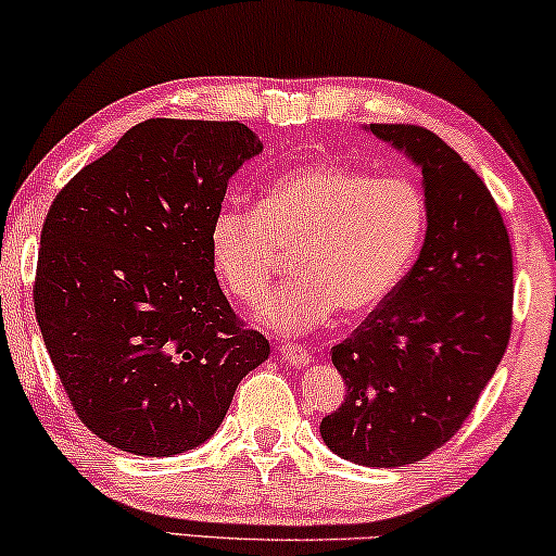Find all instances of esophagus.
Returning <instances> with one entry per match:
<instances>
[{
  "instance_id": "obj_1",
  "label": "esophagus",
  "mask_w": 556,
  "mask_h": 556,
  "mask_svg": "<svg viewBox=\"0 0 556 556\" xmlns=\"http://www.w3.org/2000/svg\"><path fill=\"white\" fill-rule=\"evenodd\" d=\"M278 354L283 356L288 364H293V367H306L308 359H311L308 349L301 346V344H283L278 349Z\"/></svg>"
}]
</instances>
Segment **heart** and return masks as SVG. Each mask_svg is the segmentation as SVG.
<instances>
[{
  "mask_svg": "<svg viewBox=\"0 0 556 556\" xmlns=\"http://www.w3.org/2000/svg\"><path fill=\"white\" fill-rule=\"evenodd\" d=\"M425 225L428 204L409 179L314 162L270 179L255 210H217L210 257L225 291L253 303L293 253L295 278L265 295L255 318L301 333L339 308L356 318L382 306L407 276Z\"/></svg>",
  "mask_w": 556,
  "mask_h": 556,
  "instance_id": "heart-1",
  "label": "heart"
}]
</instances>
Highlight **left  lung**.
<instances>
[{
	"instance_id": "8db88e82",
	"label": "left lung",
	"mask_w": 556,
	"mask_h": 556,
	"mask_svg": "<svg viewBox=\"0 0 556 556\" xmlns=\"http://www.w3.org/2000/svg\"><path fill=\"white\" fill-rule=\"evenodd\" d=\"M422 169L428 230L413 270L331 349L346 394L321 420L339 458L397 468L445 445L511 337L514 255L483 179L422 126L369 124Z\"/></svg>"
}]
</instances>
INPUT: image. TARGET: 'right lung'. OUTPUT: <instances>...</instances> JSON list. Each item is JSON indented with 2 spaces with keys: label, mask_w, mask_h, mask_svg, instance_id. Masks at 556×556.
<instances>
[{
  "label": "right lung",
  "mask_w": 556,
  "mask_h": 556,
  "mask_svg": "<svg viewBox=\"0 0 556 556\" xmlns=\"http://www.w3.org/2000/svg\"><path fill=\"white\" fill-rule=\"evenodd\" d=\"M261 151L238 121L149 118L50 204L35 316L75 415L109 445L149 458L192 451L268 359L210 257L230 177Z\"/></svg>",
  "instance_id": "obj_1"
}]
</instances>
